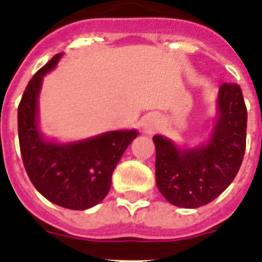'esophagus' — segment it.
I'll return each instance as SVG.
<instances>
[{
    "label": "esophagus",
    "mask_w": 262,
    "mask_h": 262,
    "mask_svg": "<svg viewBox=\"0 0 262 262\" xmlns=\"http://www.w3.org/2000/svg\"><path fill=\"white\" fill-rule=\"evenodd\" d=\"M155 129H156V123H151V122H150V123H147V125H146V130L147 132L155 130Z\"/></svg>",
    "instance_id": "esophagus-1"
}]
</instances>
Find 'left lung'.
Here are the masks:
<instances>
[{
  "label": "left lung",
  "mask_w": 262,
  "mask_h": 262,
  "mask_svg": "<svg viewBox=\"0 0 262 262\" xmlns=\"http://www.w3.org/2000/svg\"><path fill=\"white\" fill-rule=\"evenodd\" d=\"M247 107L237 83H223L217 118L207 144L180 149L171 140L155 136L156 183L163 197L177 207L197 208L226 190L244 159Z\"/></svg>",
  "instance_id": "1"
}]
</instances>
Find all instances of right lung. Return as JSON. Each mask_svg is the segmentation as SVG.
Listing matches in <instances>:
<instances>
[{"label":"right lung","mask_w":262,"mask_h":262,"mask_svg":"<svg viewBox=\"0 0 262 262\" xmlns=\"http://www.w3.org/2000/svg\"><path fill=\"white\" fill-rule=\"evenodd\" d=\"M62 54L36 72L18 106V137L24 167L45 199L69 210H86L109 193L112 174L136 130L107 132L75 143L47 142L38 129V96L42 79Z\"/></svg>","instance_id":"right-lung-1"}]
</instances>
